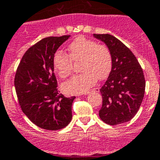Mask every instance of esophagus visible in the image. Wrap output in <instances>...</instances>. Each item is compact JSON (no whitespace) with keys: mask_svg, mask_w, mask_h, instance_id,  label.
Returning a JSON list of instances; mask_svg holds the SVG:
<instances>
[{"mask_svg":"<svg viewBox=\"0 0 160 160\" xmlns=\"http://www.w3.org/2000/svg\"><path fill=\"white\" fill-rule=\"evenodd\" d=\"M91 91H92V92H97V93H98V92L100 91V89H99V88H93V89L91 90ZM88 93H87V94H88ZM78 97H80V96H79V95H78Z\"/></svg>","mask_w":160,"mask_h":160,"instance_id":"1","label":"esophagus"}]
</instances>
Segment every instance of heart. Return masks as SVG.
Returning a JSON list of instances; mask_svg holds the SVG:
<instances>
[{
	"label": "heart",
	"instance_id": "heart-1",
	"mask_svg": "<svg viewBox=\"0 0 160 160\" xmlns=\"http://www.w3.org/2000/svg\"><path fill=\"white\" fill-rule=\"evenodd\" d=\"M68 56L56 52L53 56L55 71L62 78L68 77L73 67V62H80L82 72L71 77L62 84V88L69 94L87 93L98 81L108 76L112 67L111 52L104 45L84 37L76 38L67 47Z\"/></svg>",
	"mask_w": 160,
	"mask_h": 160
}]
</instances>
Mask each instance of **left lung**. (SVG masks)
Returning a JSON list of instances; mask_svg holds the SVG:
<instances>
[{
  "instance_id": "8db88e82",
  "label": "left lung",
  "mask_w": 160,
  "mask_h": 160,
  "mask_svg": "<svg viewBox=\"0 0 160 160\" xmlns=\"http://www.w3.org/2000/svg\"><path fill=\"white\" fill-rule=\"evenodd\" d=\"M93 36L105 43L112 57L110 74L100 90L103 99L100 118L111 125L129 122L144 98L142 69L135 55L117 38L109 34H93Z\"/></svg>"
}]
</instances>
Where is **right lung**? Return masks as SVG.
Returning a JSON list of instances; mask_svg holds the SVG:
<instances>
[{"label":"right lung","instance_id":"add662e5","mask_svg":"<svg viewBox=\"0 0 160 160\" xmlns=\"http://www.w3.org/2000/svg\"><path fill=\"white\" fill-rule=\"evenodd\" d=\"M70 37L40 40L25 52L16 71L14 88L21 108L32 123L43 129H62L72 119L76 98L59 93L52 65L56 50Z\"/></svg>","mask_w":160,"mask_h":160}]
</instances>
